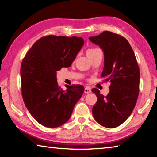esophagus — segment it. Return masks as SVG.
<instances>
[{
  "label": "esophagus",
  "instance_id": "esophagus-1",
  "mask_svg": "<svg viewBox=\"0 0 157 157\" xmlns=\"http://www.w3.org/2000/svg\"><path fill=\"white\" fill-rule=\"evenodd\" d=\"M92 92V90H91V89L90 88V87H85V90H84V92L86 93V94H89V93H90Z\"/></svg>",
  "mask_w": 157,
  "mask_h": 157
}]
</instances>
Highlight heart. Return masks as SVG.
<instances>
[{"label": "heart", "instance_id": "b5f03b06", "mask_svg": "<svg viewBox=\"0 0 157 157\" xmlns=\"http://www.w3.org/2000/svg\"><path fill=\"white\" fill-rule=\"evenodd\" d=\"M97 49H88V50L87 51V54L90 53V52H94V51H95V50H97Z\"/></svg>", "mask_w": 157, "mask_h": 157}]
</instances>
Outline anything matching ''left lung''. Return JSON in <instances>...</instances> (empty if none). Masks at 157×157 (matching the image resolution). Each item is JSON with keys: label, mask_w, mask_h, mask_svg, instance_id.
Segmentation results:
<instances>
[{"label": "left lung", "mask_w": 157, "mask_h": 157, "mask_svg": "<svg viewBox=\"0 0 157 157\" xmlns=\"http://www.w3.org/2000/svg\"><path fill=\"white\" fill-rule=\"evenodd\" d=\"M89 40L102 49L104 67L101 76L109 81L107 97L94 88L97 97L92 108L94 119L103 127L114 128L130 116L139 96L140 71L128 41L121 36L105 31Z\"/></svg>", "instance_id": "obj_1"}]
</instances>
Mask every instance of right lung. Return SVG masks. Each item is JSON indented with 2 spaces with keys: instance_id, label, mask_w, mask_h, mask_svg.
I'll list each match as a JSON object with an SVG mask.
<instances>
[{
  "instance_id": "add662e5",
  "label": "right lung",
  "mask_w": 157,
  "mask_h": 157,
  "mask_svg": "<svg viewBox=\"0 0 157 157\" xmlns=\"http://www.w3.org/2000/svg\"><path fill=\"white\" fill-rule=\"evenodd\" d=\"M84 45L81 37L48 36L30 48L21 63L22 96L32 116L47 128H57L70 119L84 92L80 85L59 87L56 72L70 67Z\"/></svg>"
}]
</instances>
